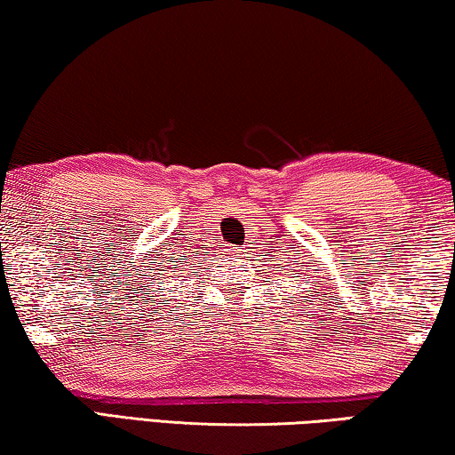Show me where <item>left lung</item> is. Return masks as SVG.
<instances>
[{"instance_id":"8db88e82","label":"left lung","mask_w":455,"mask_h":455,"mask_svg":"<svg viewBox=\"0 0 455 455\" xmlns=\"http://www.w3.org/2000/svg\"><path fill=\"white\" fill-rule=\"evenodd\" d=\"M300 264H303V262H300ZM309 264H311V262H309ZM297 275H299V272H297Z\"/></svg>"}]
</instances>
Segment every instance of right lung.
Masks as SVG:
<instances>
[{"label": "right lung", "instance_id": "right-lung-1", "mask_svg": "<svg viewBox=\"0 0 455 455\" xmlns=\"http://www.w3.org/2000/svg\"><path fill=\"white\" fill-rule=\"evenodd\" d=\"M160 251H163V250H160ZM172 260H174L172 256L169 258V260H163L158 251H155V256H152V254L144 256V258H142L144 267H138L136 270L139 272L140 267H144L145 270L138 275V278H134V283L140 284L138 291L144 292V295L148 297L150 291L156 289V286H158V281H163L166 272H169L166 268H171V267H166V264H171ZM179 262H180V258H179ZM172 268H179V264H172ZM172 272H174V270H172ZM146 285L149 286L148 290L145 289ZM144 300H146V299H144Z\"/></svg>", "mask_w": 455, "mask_h": 455}]
</instances>
